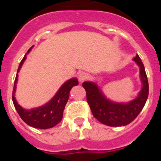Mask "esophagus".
<instances>
[{
    "mask_svg": "<svg viewBox=\"0 0 161 161\" xmlns=\"http://www.w3.org/2000/svg\"><path fill=\"white\" fill-rule=\"evenodd\" d=\"M87 78H88V75H87V73H80L79 74H78V80H79V82L80 83H83V82H84V81L87 79Z\"/></svg>",
    "mask_w": 161,
    "mask_h": 161,
    "instance_id": "1",
    "label": "esophagus"
}]
</instances>
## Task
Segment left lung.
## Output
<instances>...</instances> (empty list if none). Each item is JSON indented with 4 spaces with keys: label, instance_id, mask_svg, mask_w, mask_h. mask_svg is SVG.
Instances as JSON below:
<instances>
[{
    "label": "left lung",
    "instance_id": "8db88e82",
    "mask_svg": "<svg viewBox=\"0 0 161 161\" xmlns=\"http://www.w3.org/2000/svg\"><path fill=\"white\" fill-rule=\"evenodd\" d=\"M140 68L142 88L138 96L127 103H118L108 98L95 82H84L83 87L87 93V101L93 115L103 125L112 127L125 126L137 117L145 106L149 95V83L142 61L136 55L133 58Z\"/></svg>",
    "mask_w": 161,
    "mask_h": 161
}]
</instances>
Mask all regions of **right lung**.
Listing matches in <instances>:
<instances>
[{
    "label": "right lung",
    "instance_id": "right-lung-1",
    "mask_svg": "<svg viewBox=\"0 0 161 161\" xmlns=\"http://www.w3.org/2000/svg\"><path fill=\"white\" fill-rule=\"evenodd\" d=\"M31 48H32V47L27 51L26 55L24 56L23 59L20 63V65L17 69V73L20 72L21 66L26 59V55L30 53ZM17 73H16L15 83H14L12 101H13L15 108L18 113V114L20 115V117L21 118V119L31 127L41 129V130L50 129V128L54 127L55 125H58L63 119V110L65 108L66 103L69 98L70 90L73 86L78 84V79L76 78H73L66 81L65 83L61 86L55 95L52 98L51 100H49L47 103H46L42 106L33 108L31 109H26L21 107L20 104H18L16 100V98H15L16 83L18 80Z\"/></svg>",
    "mask_w": 161,
    "mask_h": 161
}]
</instances>
